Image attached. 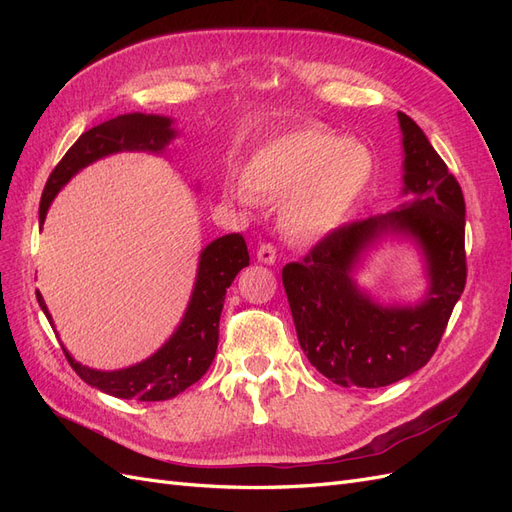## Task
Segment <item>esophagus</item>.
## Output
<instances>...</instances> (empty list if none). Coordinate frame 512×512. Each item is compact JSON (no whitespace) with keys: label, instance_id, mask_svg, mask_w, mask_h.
<instances>
[{"label":"esophagus","instance_id":"34e87169","mask_svg":"<svg viewBox=\"0 0 512 512\" xmlns=\"http://www.w3.org/2000/svg\"><path fill=\"white\" fill-rule=\"evenodd\" d=\"M256 258H258L260 262H265V265H273L275 258H277V250H275V245H273V243H262V245L258 247Z\"/></svg>","mask_w":512,"mask_h":512}]
</instances>
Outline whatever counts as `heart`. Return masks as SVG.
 <instances>
[{"instance_id":"b5f03b06","label":"heart","mask_w":512,"mask_h":512,"mask_svg":"<svg viewBox=\"0 0 512 512\" xmlns=\"http://www.w3.org/2000/svg\"><path fill=\"white\" fill-rule=\"evenodd\" d=\"M374 177L376 156L365 143L324 126H305L260 145L245 164L243 183L226 181L224 196L239 203L250 194L286 200V230L314 241L348 220Z\"/></svg>"}]
</instances>
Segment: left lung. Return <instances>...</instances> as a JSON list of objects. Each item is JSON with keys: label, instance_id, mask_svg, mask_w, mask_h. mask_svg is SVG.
Returning a JSON list of instances; mask_svg holds the SVG:
<instances>
[{"label": "left lung", "instance_id": "left-lung-1", "mask_svg": "<svg viewBox=\"0 0 512 512\" xmlns=\"http://www.w3.org/2000/svg\"><path fill=\"white\" fill-rule=\"evenodd\" d=\"M397 117L408 203L339 226L282 271L299 344L309 363L339 386L378 389L427 365L466 286L463 192L423 130L406 113ZM386 234L422 247L430 288L421 304L380 306L353 282L360 256Z\"/></svg>", "mask_w": 512, "mask_h": 512}]
</instances>
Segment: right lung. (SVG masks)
Wrapping results in <instances>:
<instances>
[{
	"mask_svg": "<svg viewBox=\"0 0 512 512\" xmlns=\"http://www.w3.org/2000/svg\"><path fill=\"white\" fill-rule=\"evenodd\" d=\"M175 136L177 132L173 128V119L143 113L119 115L83 132L79 141L66 151V156L61 158L44 185L40 198V226L44 224L46 211H49L57 192L81 168L119 151L162 153ZM247 265H250V254H247L245 239L239 232H230V235L211 241L200 252L194 290L181 324L158 352L126 369L100 371L76 363L72 354L64 348L70 367L89 386H96L102 393L119 399L164 401L177 397L188 386L203 378L205 371L211 367L215 350H218L226 288ZM36 299L44 316L49 318L51 327H55L49 307H46L38 290Z\"/></svg>",
	"mask_w": 512,
	"mask_h": 512,
	"instance_id": "right-lung-1",
	"label": "right lung"
}]
</instances>
